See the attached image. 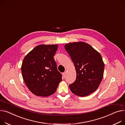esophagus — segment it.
<instances>
[{"mask_svg":"<svg viewBox=\"0 0 125 125\" xmlns=\"http://www.w3.org/2000/svg\"><path fill=\"white\" fill-rule=\"evenodd\" d=\"M66 72H64V73H62L63 77V78H65V77H66Z\"/></svg>","mask_w":125,"mask_h":125,"instance_id":"34e87169","label":"esophagus"}]
</instances>
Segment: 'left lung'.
<instances>
[{
	"label": "left lung",
	"mask_w": 125,
	"mask_h": 125,
	"mask_svg": "<svg viewBox=\"0 0 125 125\" xmlns=\"http://www.w3.org/2000/svg\"><path fill=\"white\" fill-rule=\"evenodd\" d=\"M64 47L76 71V79L69 88L77 96H88L98 88L103 78L104 64L102 56L83 42L67 43Z\"/></svg>",
	"instance_id": "1"
}]
</instances>
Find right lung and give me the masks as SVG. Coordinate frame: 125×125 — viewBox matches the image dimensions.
<instances>
[{
	"mask_svg": "<svg viewBox=\"0 0 125 125\" xmlns=\"http://www.w3.org/2000/svg\"><path fill=\"white\" fill-rule=\"evenodd\" d=\"M58 45H39L23 60L21 70L25 84L35 95L46 97L55 93L62 75L54 59Z\"/></svg>",
	"mask_w": 125,
	"mask_h": 125,
	"instance_id": "obj_1",
	"label": "right lung"
}]
</instances>
